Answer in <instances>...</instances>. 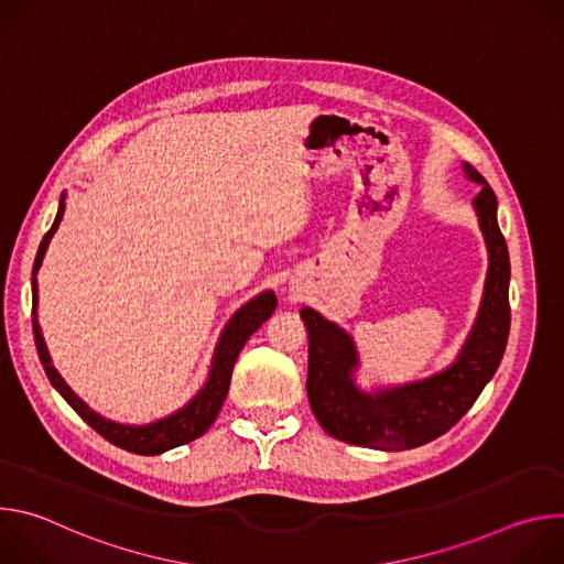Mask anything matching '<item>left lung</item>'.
I'll return each mask as SVG.
<instances>
[{"label":"left lung","mask_w":564,"mask_h":564,"mask_svg":"<svg viewBox=\"0 0 564 564\" xmlns=\"http://www.w3.org/2000/svg\"><path fill=\"white\" fill-rule=\"evenodd\" d=\"M462 170L481 187L473 209L487 243L489 270L477 316L453 364L424 379L366 390L357 383L361 361L355 339L324 314L301 307L310 339V406L324 431L346 444L406 451L444 435L475 404L502 361L511 326L509 250L494 189L468 163Z\"/></svg>","instance_id":"obj_1"}]
</instances>
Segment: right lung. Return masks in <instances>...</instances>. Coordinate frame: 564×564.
Returning a JSON list of instances; mask_svg holds the SVG:
<instances>
[{
  "label": "right lung",
  "instance_id": "right-lung-1",
  "mask_svg": "<svg viewBox=\"0 0 564 564\" xmlns=\"http://www.w3.org/2000/svg\"><path fill=\"white\" fill-rule=\"evenodd\" d=\"M66 194L62 192L59 196V205H57V214L55 220L51 225V229L46 231V236L42 238L35 263H33V279H31V288H33V335H35V346H37V355L40 361L44 366V372L48 377V381L53 383V388L66 399V404L83 417L96 433H100L105 440H109L111 444L135 453V455H160L165 451H172L176 446L189 444L196 437H200L216 420L223 401L227 397L229 390V381H231V370L236 364L238 352L243 350V346L248 344V339L265 324V321L272 316L274 307H276V296L272 290H265L261 294H257L254 299H250L248 303L240 305L231 318L225 324L218 344L214 348V357H212V366L207 372V381L203 383V388L187 401V404L178 411H174L167 417L153 420L149 424H120L113 420L102 417L100 413H96L87 401L79 399L70 386L62 379V375L55 370L46 341L42 337V328L37 321V272L42 268L44 254L48 250V243L53 234L57 231L62 216H64V207H66Z\"/></svg>",
  "mask_w": 564,
  "mask_h": 564
}]
</instances>
